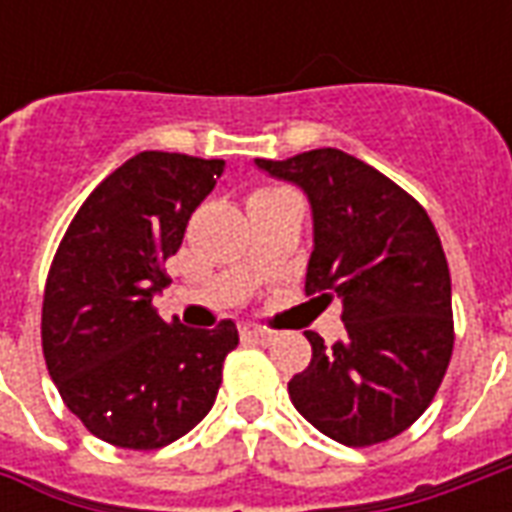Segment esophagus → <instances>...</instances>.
Here are the masks:
<instances>
[{"label": "esophagus", "mask_w": 512, "mask_h": 512, "mask_svg": "<svg viewBox=\"0 0 512 512\" xmlns=\"http://www.w3.org/2000/svg\"><path fill=\"white\" fill-rule=\"evenodd\" d=\"M241 337L249 343H266V340H271V332L260 329V326H241Z\"/></svg>", "instance_id": "obj_1"}]
</instances>
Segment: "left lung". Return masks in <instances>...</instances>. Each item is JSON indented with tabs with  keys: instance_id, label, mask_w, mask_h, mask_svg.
<instances>
[{
	"instance_id": "1",
	"label": "left lung",
	"mask_w": 512,
	"mask_h": 512,
	"mask_svg": "<svg viewBox=\"0 0 512 512\" xmlns=\"http://www.w3.org/2000/svg\"><path fill=\"white\" fill-rule=\"evenodd\" d=\"M255 164L310 200L307 296L343 301V340L326 348L307 332L312 362L290 378L293 406L348 447L395 439L430 406L455 343L436 227L411 194L337 147Z\"/></svg>"
}]
</instances>
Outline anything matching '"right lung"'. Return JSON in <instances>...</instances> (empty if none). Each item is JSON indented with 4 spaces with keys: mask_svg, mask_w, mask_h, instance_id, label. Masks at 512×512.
Returning <instances> with one entry per match:
<instances>
[{
    "mask_svg": "<svg viewBox=\"0 0 512 512\" xmlns=\"http://www.w3.org/2000/svg\"><path fill=\"white\" fill-rule=\"evenodd\" d=\"M222 158L145 150L84 200L43 293V356L65 406L101 441L158 450L211 411L233 321L167 323L153 296L191 213L222 178Z\"/></svg>",
    "mask_w": 512,
    "mask_h": 512,
    "instance_id": "1",
    "label": "right lung"
}]
</instances>
